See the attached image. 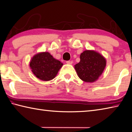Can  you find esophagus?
Instances as JSON below:
<instances>
[{"label":"esophagus","instance_id":"obj_1","mask_svg":"<svg viewBox=\"0 0 132 132\" xmlns=\"http://www.w3.org/2000/svg\"><path fill=\"white\" fill-rule=\"evenodd\" d=\"M66 63L68 64H71L73 63V62L72 61H66Z\"/></svg>","mask_w":132,"mask_h":132}]
</instances>
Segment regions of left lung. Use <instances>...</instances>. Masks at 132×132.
Segmentation results:
<instances>
[{
  "instance_id": "8db88e82",
  "label": "left lung",
  "mask_w": 132,
  "mask_h": 132,
  "mask_svg": "<svg viewBox=\"0 0 132 132\" xmlns=\"http://www.w3.org/2000/svg\"><path fill=\"white\" fill-rule=\"evenodd\" d=\"M106 66V59L94 50H85L80 55V61L74 65L77 74L85 82H94L102 75Z\"/></svg>"
}]
</instances>
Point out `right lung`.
<instances>
[{"label":"right lung","instance_id":"1","mask_svg":"<svg viewBox=\"0 0 132 132\" xmlns=\"http://www.w3.org/2000/svg\"><path fill=\"white\" fill-rule=\"evenodd\" d=\"M29 66L37 78L48 81L55 77L63 63L55 59L48 52H41L32 57Z\"/></svg>","mask_w":132,"mask_h":132}]
</instances>
